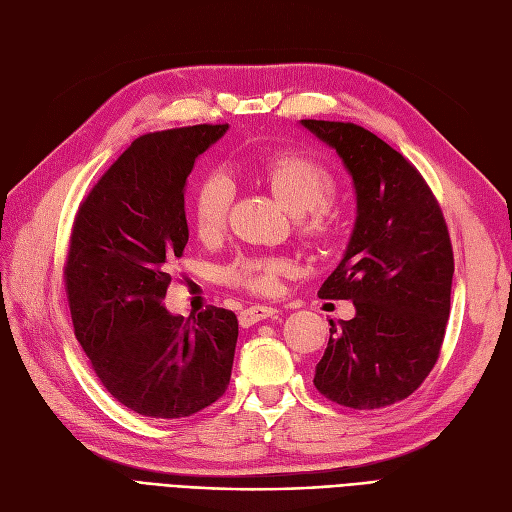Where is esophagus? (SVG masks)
I'll use <instances>...</instances> for the list:
<instances>
[{
  "mask_svg": "<svg viewBox=\"0 0 512 512\" xmlns=\"http://www.w3.org/2000/svg\"><path fill=\"white\" fill-rule=\"evenodd\" d=\"M275 314H277V307L273 305H252L239 314V322L241 327H252V324H256L258 320L273 318Z\"/></svg>",
  "mask_w": 512,
  "mask_h": 512,
  "instance_id": "34e87169",
  "label": "esophagus"
}]
</instances>
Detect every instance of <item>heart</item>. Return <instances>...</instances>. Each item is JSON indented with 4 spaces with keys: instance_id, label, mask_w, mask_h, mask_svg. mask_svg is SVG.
Segmentation results:
<instances>
[{
    "instance_id": "obj_1",
    "label": "heart",
    "mask_w": 512,
    "mask_h": 512,
    "mask_svg": "<svg viewBox=\"0 0 512 512\" xmlns=\"http://www.w3.org/2000/svg\"><path fill=\"white\" fill-rule=\"evenodd\" d=\"M254 175L292 215H301L299 226L316 237L329 224L327 203L335 194V179L320 162L301 153H275L254 166ZM232 200L226 175L209 173L192 196V222L200 237H213L224 228ZM288 271V262L275 256H241L226 271L228 282L252 292L267 294L277 288Z\"/></svg>"
}]
</instances>
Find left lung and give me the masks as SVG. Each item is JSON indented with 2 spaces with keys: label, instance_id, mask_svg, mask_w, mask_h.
<instances>
[{
  "label": "left lung",
  "instance_id": "8db88e82",
  "mask_svg": "<svg viewBox=\"0 0 512 512\" xmlns=\"http://www.w3.org/2000/svg\"><path fill=\"white\" fill-rule=\"evenodd\" d=\"M342 158L354 183L356 222L322 299L354 303L331 324L316 389L335 404L376 410L412 395L436 365L451 314L453 247L421 173L382 138L344 121L301 119Z\"/></svg>",
  "mask_w": 512,
  "mask_h": 512
}]
</instances>
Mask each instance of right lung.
Listing matches in <instances>:
<instances>
[{"label": "right lung", "instance_id": "obj_1", "mask_svg": "<svg viewBox=\"0 0 512 512\" xmlns=\"http://www.w3.org/2000/svg\"><path fill=\"white\" fill-rule=\"evenodd\" d=\"M228 123L145 134L121 153L74 218L66 292L74 335L119 404L151 418H183L218 401L239 335L230 309L173 316L168 262L190 230L185 181Z\"/></svg>", "mask_w": 512, "mask_h": 512}]
</instances>
